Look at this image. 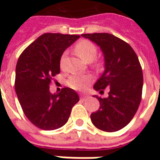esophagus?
<instances>
[{
	"instance_id": "obj_1",
	"label": "esophagus",
	"mask_w": 160,
	"mask_h": 160,
	"mask_svg": "<svg viewBox=\"0 0 160 160\" xmlns=\"http://www.w3.org/2000/svg\"><path fill=\"white\" fill-rule=\"evenodd\" d=\"M88 97H89V96H87V95H82H82H80V99L82 101H84L85 99H87Z\"/></svg>"
}]
</instances>
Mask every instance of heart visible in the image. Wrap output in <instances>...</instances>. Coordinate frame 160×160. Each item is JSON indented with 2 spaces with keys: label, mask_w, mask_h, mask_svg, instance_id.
I'll list each match as a JSON object with an SVG mask.
<instances>
[{
  "label": "heart",
  "mask_w": 160,
  "mask_h": 160,
  "mask_svg": "<svg viewBox=\"0 0 160 160\" xmlns=\"http://www.w3.org/2000/svg\"><path fill=\"white\" fill-rule=\"evenodd\" d=\"M75 51L78 53V56L87 62H89V61L94 59L95 57L96 56V52H97L96 46L89 40H82V41L78 43L75 46ZM65 55H66V53H64L62 58H61V60H60L61 67H63V63H64V60L65 58ZM89 80H90L89 76L75 74L69 78L68 84L72 89L80 90V89H82L85 87L87 82H89Z\"/></svg>",
  "instance_id": "1"
}]
</instances>
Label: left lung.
<instances>
[{
    "mask_svg": "<svg viewBox=\"0 0 160 160\" xmlns=\"http://www.w3.org/2000/svg\"><path fill=\"white\" fill-rule=\"evenodd\" d=\"M88 38L100 47L104 57V71L94 84L101 95L108 88L107 98L94 96L99 109L90 115L98 129L115 132L131 122L140 106L143 74L136 53L128 43L110 33H87Z\"/></svg>",
    "mask_w": 160,
    "mask_h": 160,
    "instance_id": "left-lung-1",
    "label": "left lung"
}]
</instances>
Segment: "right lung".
<instances>
[{"instance_id": "obj_1", "label": "right lung", "mask_w": 160, "mask_h": 160, "mask_svg": "<svg viewBox=\"0 0 160 160\" xmlns=\"http://www.w3.org/2000/svg\"><path fill=\"white\" fill-rule=\"evenodd\" d=\"M79 35L45 33L21 53L15 70V92L24 114L37 128L54 130L68 122L79 101L74 89L52 94L51 79L60 72V59Z\"/></svg>"}]
</instances>
